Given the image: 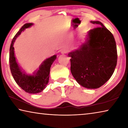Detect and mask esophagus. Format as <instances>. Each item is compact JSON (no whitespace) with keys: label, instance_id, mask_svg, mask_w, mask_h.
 Segmentation results:
<instances>
[{"label":"esophagus","instance_id":"1","mask_svg":"<svg viewBox=\"0 0 128 128\" xmlns=\"http://www.w3.org/2000/svg\"><path fill=\"white\" fill-rule=\"evenodd\" d=\"M68 52V50L66 49V48L62 49V51H61L62 54H66L67 52Z\"/></svg>","mask_w":128,"mask_h":128}]
</instances>
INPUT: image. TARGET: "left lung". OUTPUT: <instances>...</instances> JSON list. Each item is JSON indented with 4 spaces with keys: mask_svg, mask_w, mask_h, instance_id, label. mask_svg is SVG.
<instances>
[{
    "mask_svg": "<svg viewBox=\"0 0 128 128\" xmlns=\"http://www.w3.org/2000/svg\"><path fill=\"white\" fill-rule=\"evenodd\" d=\"M90 22L98 27L89 30L85 42L68 56L76 81L84 88L94 89L103 85L113 74L118 54L113 34L100 21Z\"/></svg>",
    "mask_w": 128,
    "mask_h": 128,
    "instance_id": "left-lung-1",
    "label": "left lung"
}]
</instances>
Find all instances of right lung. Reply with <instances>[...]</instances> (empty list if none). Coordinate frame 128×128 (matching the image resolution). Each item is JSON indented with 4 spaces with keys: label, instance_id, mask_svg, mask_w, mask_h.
I'll use <instances>...</instances> for the list:
<instances>
[{
    "label": "right lung",
    "instance_id": "1",
    "mask_svg": "<svg viewBox=\"0 0 128 128\" xmlns=\"http://www.w3.org/2000/svg\"><path fill=\"white\" fill-rule=\"evenodd\" d=\"M33 25V23L25 24L13 38L10 49V66L12 76L17 85L28 93L36 94L46 88L49 81L50 68L56 59V55H54L44 60L32 74H26L19 66L14 55V43L22 32Z\"/></svg>",
    "mask_w": 128,
    "mask_h": 128
}]
</instances>
